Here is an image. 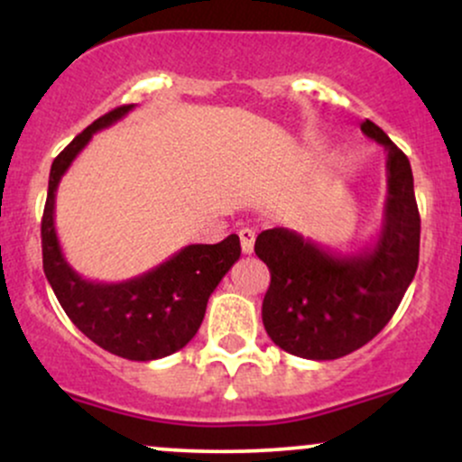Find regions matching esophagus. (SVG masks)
I'll return each instance as SVG.
<instances>
[{"mask_svg":"<svg viewBox=\"0 0 462 462\" xmlns=\"http://www.w3.org/2000/svg\"><path fill=\"white\" fill-rule=\"evenodd\" d=\"M238 238H241L243 254H252L254 252V241H256V232H254L252 227H243V230H238Z\"/></svg>","mask_w":462,"mask_h":462,"instance_id":"obj_1","label":"esophagus"}]
</instances>
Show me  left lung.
I'll return each instance as SVG.
<instances>
[{"mask_svg":"<svg viewBox=\"0 0 462 462\" xmlns=\"http://www.w3.org/2000/svg\"><path fill=\"white\" fill-rule=\"evenodd\" d=\"M360 130L386 150V201L378 241L337 254L286 227L258 235L254 252L269 267L263 323L284 352L334 360L356 352L389 323L419 264V219L406 153L374 121Z\"/></svg>","mask_w":462,"mask_h":462,"instance_id":"left-lung-1","label":"left lung"}]
</instances>
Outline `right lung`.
<instances>
[{
	"instance_id": "1",
	"label": "right lung",
	"mask_w": 462,
	"mask_h": 462,
	"mask_svg": "<svg viewBox=\"0 0 462 462\" xmlns=\"http://www.w3.org/2000/svg\"><path fill=\"white\" fill-rule=\"evenodd\" d=\"M134 104L119 106L79 132L51 162L41 221L43 272L67 317L106 352L128 360H156L182 349L204 321L210 293L241 256L230 235L217 245H187L169 261L125 282H95L67 263L56 235L54 210L60 178L95 132L124 119Z\"/></svg>"
}]
</instances>
